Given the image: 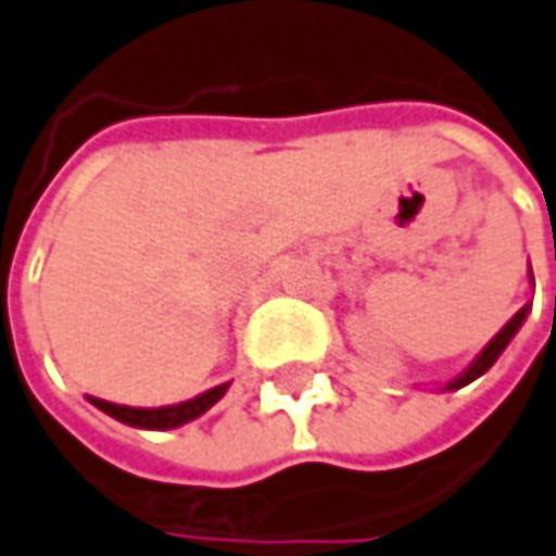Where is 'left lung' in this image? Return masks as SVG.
I'll list each match as a JSON object with an SVG mask.
<instances>
[{
	"mask_svg": "<svg viewBox=\"0 0 556 556\" xmlns=\"http://www.w3.org/2000/svg\"><path fill=\"white\" fill-rule=\"evenodd\" d=\"M526 315H529V308L516 312V315H513V321H509L506 328L500 330V333H496V337H493V340H490V343L483 346V353H480L478 359H475V363L468 366V372H462V376L452 381L448 388H462V384H468V381H475L478 376H483V372H486V369H490V366H493V363L500 359V353H503V350H506V343H509V340L516 337V330L522 328Z\"/></svg>",
	"mask_w": 556,
	"mask_h": 556,
	"instance_id": "8db88e82",
	"label": "left lung"
}]
</instances>
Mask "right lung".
<instances>
[{
	"instance_id": "1",
	"label": "right lung",
	"mask_w": 556,
	"mask_h": 556,
	"mask_svg": "<svg viewBox=\"0 0 556 556\" xmlns=\"http://www.w3.org/2000/svg\"><path fill=\"white\" fill-rule=\"evenodd\" d=\"M228 384H219V388H210L203 391L200 397L193 401H184V404H172V407H127V404H111V401H101V397H91L94 407H101L104 414H111L114 420L121 424H129V427H142V429H175L187 420H197L203 410H210L223 394H226Z\"/></svg>"
}]
</instances>
